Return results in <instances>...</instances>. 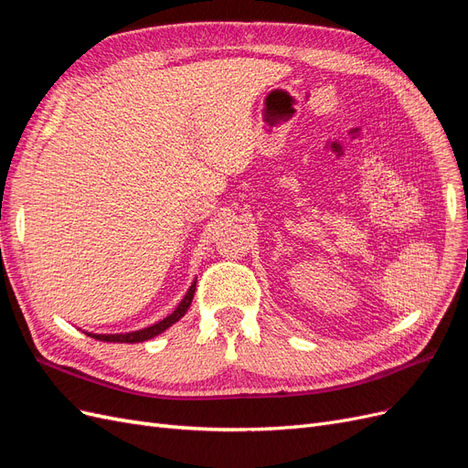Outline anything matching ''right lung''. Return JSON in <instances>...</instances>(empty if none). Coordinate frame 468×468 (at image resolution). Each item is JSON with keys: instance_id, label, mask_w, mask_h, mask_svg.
<instances>
[{"instance_id": "1", "label": "right lung", "mask_w": 468, "mask_h": 468, "mask_svg": "<svg viewBox=\"0 0 468 468\" xmlns=\"http://www.w3.org/2000/svg\"><path fill=\"white\" fill-rule=\"evenodd\" d=\"M195 287H197V282H193L191 289H189L187 294H186V299H183V301L179 303V306L174 310L172 314L165 316L162 322L150 325V328L138 330V332H131V334H111V335H99V334H93V335H91V334H90V335L95 337V339H99V342H112V344H138V342H146V339H150V337H154V335L162 334L164 330H167L169 325L176 324L183 314L187 313V308L191 306V301H193Z\"/></svg>"}]
</instances>
